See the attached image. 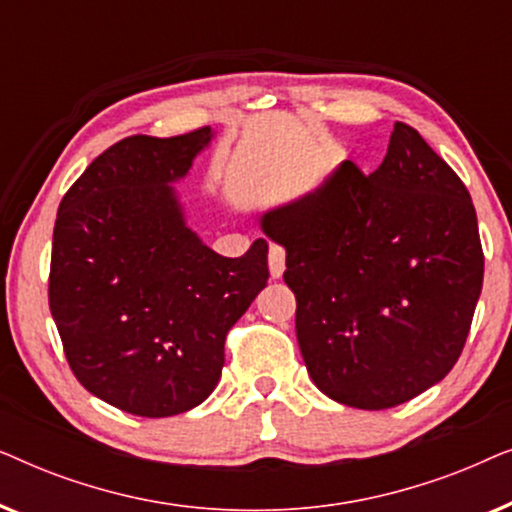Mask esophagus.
Wrapping results in <instances>:
<instances>
[{
  "label": "esophagus",
  "mask_w": 512,
  "mask_h": 512,
  "mask_svg": "<svg viewBox=\"0 0 512 512\" xmlns=\"http://www.w3.org/2000/svg\"><path fill=\"white\" fill-rule=\"evenodd\" d=\"M268 265H270V275L279 279L284 275V268H286V251L284 247H279V244H270V251H268Z\"/></svg>",
  "instance_id": "obj_1"
}]
</instances>
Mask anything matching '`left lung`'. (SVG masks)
I'll list each match as a JSON object with an SVG mask.
<instances>
[{
	"instance_id": "8db88e82",
	"label": "left lung",
	"mask_w": 512,
	"mask_h": 512,
	"mask_svg": "<svg viewBox=\"0 0 512 512\" xmlns=\"http://www.w3.org/2000/svg\"><path fill=\"white\" fill-rule=\"evenodd\" d=\"M261 228L286 249L300 354L328 398L394 408L450 373L485 256L464 181L415 128L394 125L373 174L345 160Z\"/></svg>"
}]
</instances>
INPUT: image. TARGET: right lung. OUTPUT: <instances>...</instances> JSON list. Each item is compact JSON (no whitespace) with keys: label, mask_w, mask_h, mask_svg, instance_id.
I'll return each instance as SVG.
<instances>
[{"label":"right lung","mask_w":512,"mask_h":512,"mask_svg":"<svg viewBox=\"0 0 512 512\" xmlns=\"http://www.w3.org/2000/svg\"><path fill=\"white\" fill-rule=\"evenodd\" d=\"M214 130L132 135L86 167L58 207L48 305L69 368L137 417H172L219 384L223 345L268 284V242L240 258L186 226L174 181Z\"/></svg>","instance_id":"add662e5"}]
</instances>
